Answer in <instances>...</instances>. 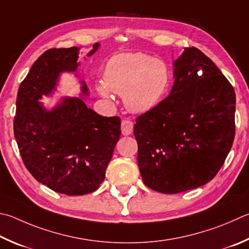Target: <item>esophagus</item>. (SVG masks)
I'll return each mask as SVG.
<instances>
[{"label": "esophagus", "instance_id": "1", "mask_svg": "<svg viewBox=\"0 0 249 249\" xmlns=\"http://www.w3.org/2000/svg\"><path fill=\"white\" fill-rule=\"evenodd\" d=\"M121 129H122V134L125 135V136H127V135H130L133 133L134 123L129 120H123L121 124Z\"/></svg>", "mask_w": 249, "mask_h": 249}]
</instances>
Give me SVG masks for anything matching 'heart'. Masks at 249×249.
Returning <instances> with one entry per match:
<instances>
[{"label":"heart","mask_w":249,"mask_h":249,"mask_svg":"<svg viewBox=\"0 0 249 249\" xmlns=\"http://www.w3.org/2000/svg\"><path fill=\"white\" fill-rule=\"evenodd\" d=\"M105 83H99L97 91L103 97L113 92L124 98L125 107L133 113L147 112L163 97L170 83L165 63L143 53H123L107 63Z\"/></svg>","instance_id":"heart-1"}]
</instances>
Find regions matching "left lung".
I'll use <instances>...</instances> for the list:
<instances>
[{"label":"left lung","instance_id":"1","mask_svg":"<svg viewBox=\"0 0 249 249\" xmlns=\"http://www.w3.org/2000/svg\"><path fill=\"white\" fill-rule=\"evenodd\" d=\"M173 65L170 94L137 116L134 127L143 183L163 194L210 182L235 136V91L214 63L192 47Z\"/></svg>","mask_w":249,"mask_h":249}]
</instances>
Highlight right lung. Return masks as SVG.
<instances>
[{"label": "right lung", "instance_id": "obj_1", "mask_svg": "<svg viewBox=\"0 0 249 249\" xmlns=\"http://www.w3.org/2000/svg\"><path fill=\"white\" fill-rule=\"evenodd\" d=\"M98 48L94 43L88 56ZM79 50L50 49L38 57L18 89L14 117L15 139L27 170L67 196L97 191L121 135L119 116L99 115L83 99L64 98L51 111L38 101L55 90L62 71L77 70ZM81 84L87 94V86Z\"/></svg>", "mask_w": 249, "mask_h": 249}]
</instances>
